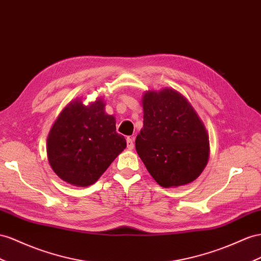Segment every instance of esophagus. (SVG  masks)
<instances>
[{
	"instance_id": "esophagus-1",
	"label": "esophagus",
	"mask_w": 261,
	"mask_h": 261,
	"mask_svg": "<svg viewBox=\"0 0 261 261\" xmlns=\"http://www.w3.org/2000/svg\"><path fill=\"white\" fill-rule=\"evenodd\" d=\"M126 146H128L129 150H132L133 146H135V142H133L132 138H126Z\"/></svg>"
}]
</instances>
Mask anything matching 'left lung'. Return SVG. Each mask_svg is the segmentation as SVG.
Masks as SVG:
<instances>
[{"mask_svg":"<svg viewBox=\"0 0 261 261\" xmlns=\"http://www.w3.org/2000/svg\"><path fill=\"white\" fill-rule=\"evenodd\" d=\"M143 128L136 149L146 170L163 188L194 181L208 161L205 125L184 96L174 89L146 91Z\"/></svg>","mask_w":261,"mask_h":261,"instance_id":"8db88e82","label":"left lung"}]
</instances>
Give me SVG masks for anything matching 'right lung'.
Returning a JSON list of instances; mask_svg holds the SVG:
<instances>
[{
  "label": "right lung",
  "mask_w": 261,
  "mask_h": 261,
  "mask_svg": "<svg viewBox=\"0 0 261 261\" xmlns=\"http://www.w3.org/2000/svg\"><path fill=\"white\" fill-rule=\"evenodd\" d=\"M126 146L116 131V119L107 115L102 99L89 106L80 99L67 105L47 137V158L53 171L75 186L98 181Z\"/></svg>",
  "instance_id": "1"
}]
</instances>
